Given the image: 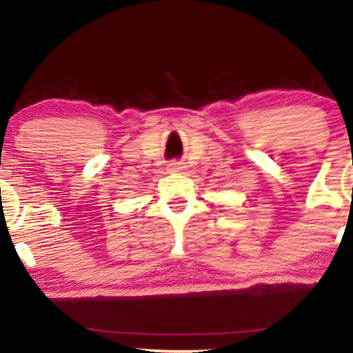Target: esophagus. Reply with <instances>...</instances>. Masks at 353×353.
I'll return each instance as SVG.
<instances>
[{"label": "esophagus", "mask_w": 353, "mask_h": 353, "mask_svg": "<svg viewBox=\"0 0 353 353\" xmlns=\"http://www.w3.org/2000/svg\"><path fill=\"white\" fill-rule=\"evenodd\" d=\"M181 169H184L181 162H170L169 164V172H179Z\"/></svg>", "instance_id": "1"}]
</instances>
